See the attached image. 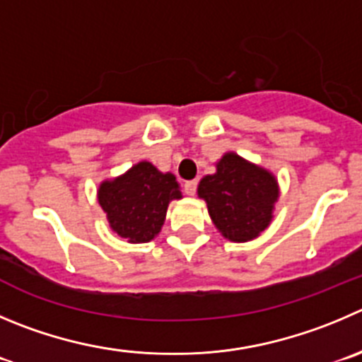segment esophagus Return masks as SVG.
<instances>
[{
	"label": "esophagus",
	"mask_w": 362,
	"mask_h": 362,
	"mask_svg": "<svg viewBox=\"0 0 362 362\" xmlns=\"http://www.w3.org/2000/svg\"><path fill=\"white\" fill-rule=\"evenodd\" d=\"M195 190H197V181H187V183H185V194L187 195H194L195 194Z\"/></svg>",
	"instance_id": "obj_1"
}]
</instances>
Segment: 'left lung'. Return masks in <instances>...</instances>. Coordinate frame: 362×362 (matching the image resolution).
Returning a JSON list of instances; mask_svg holds the SVG:
<instances>
[{
	"label": "left lung",
	"mask_w": 362,
	"mask_h": 362,
	"mask_svg": "<svg viewBox=\"0 0 362 362\" xmlns=\"http://www.w3.org/2000/svg\"><path fill=\"white\" fill-rule=\"evenodd\" d=\"M215 174L199 181L197 195L206 202L211 222L229 242H252L270 226L279 183L274 172L240 154H223Z\"/></svg>",
	"instance_id": "obj_1"
}]
</instances>
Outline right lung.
<instances>
[{"instance_id": "obj_1", "label": "right lung", "mask_w": 362, "mask_h": 362, "mask_svg": "<svg viewBox=\"0 0 362 362\" xmlns=\"http://www.w3.org/2000/svg\"><path fill=\"white\" fill-rule=\"evenodd\" d=\"M175 199H183L175 175L158 170L146 160L117 177L105 179L98 188V201L110 229L127 243H147L156 238L168 204Z\"/></svg>"}]
</instances>
